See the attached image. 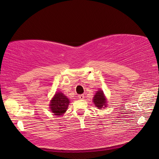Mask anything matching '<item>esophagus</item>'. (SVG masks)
I'll return each instance as SVG.
<instances>
[{
    "label": "esophagus",
    "mask_w": 159,
    "mask_h": 159,
    "mask_svg": "<svg viewBox=\"0 0 159 159\" xmlns=\"http://www.w3.org/2000/svg\"><path fill=\"white\" fill-rule=\"evenodd\" d=\"M78 98H80V99H84V94H80V95H78Z\"/></svg>",
    "instance_id": "1"
}]
</instances>
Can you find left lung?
<instances>
[{
    "label": "left lung",
    "instance_id": "8db88e82",
    "mask_svg": "<svg viewBox=\"0 0 159 159\" xmlns=\"http://www.w3.org/2000/svg\"><path fill=\"white\" fill-rule=\"evenodd\" d=\"M93 102L94 105L97 107L101 109L103 106H106V99L103 94V92L102 90H98L96 94L94 95L93 98Z\"/></svg>",
    "mask_w": 159,
    "mask_h": 159
}]
</instances>
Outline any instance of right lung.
I'll list each match as a JSON object with an SVG mask.
<instances>
[{"instance_id": "add662e5", "label": "right lung", "mask_w": 159, "mask_h": 159, "mask_svg": "<svg viewBox=\"0 0 159 159\" xmlns=\"http://www.w3.org/2000/svg\"><path fill=\"white\" fill-rule=\"evenodd\" d=\"M69 104V98L62 93H57L50 102V107L56 116H61L66 111Z\"/></svg>"}]
</instances>
